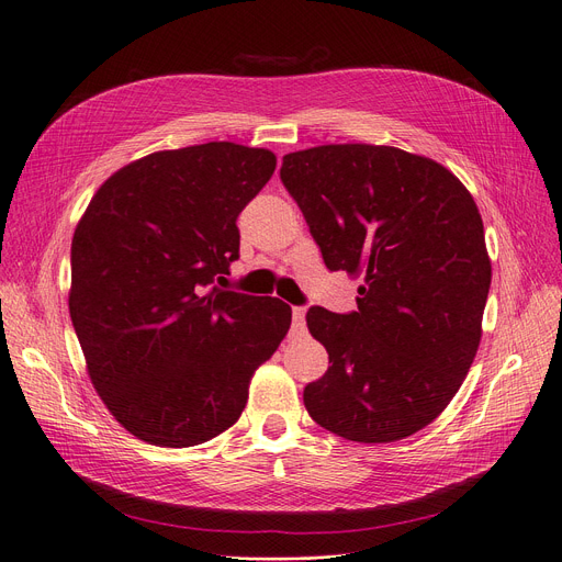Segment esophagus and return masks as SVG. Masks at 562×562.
I'll return each instance as SVG.
<instances>
[{"label":"esophagus","instance_id":"1","mask_svg":"<svg viewBox=\"0 0 562 562\" xmlns=\"http://www.w3.org/2000/svg\"><path fill=\"white\" fill-rule=\"evenodd\" d=\"M291 319H294V330H303L305 328V307L291 310Z\"/></svg>","mask_w":562,"mask_h":562}]
</instances>
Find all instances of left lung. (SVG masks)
I'll return each instance as SVG.
<instances>
[{
	"label": "left lung",
	"instance_id": "8db88e82",
	"mask_svg": "<svg viewBox=\"0 0 562 562\" xmlns=\"http://www.w3.org/2000/svg\"><path fill=\"white\" fill-rule=\"evenodd\" d=\"M330 271L362 278L358 312L310 307L328 372L305 385L310 418L358 443H393L441 416L467 379L492 284L480 211L450 169L379 144L282 158Z\"/></svg>",
	"mask_w": 562,
	"mask_h": 562
}]
</instances>
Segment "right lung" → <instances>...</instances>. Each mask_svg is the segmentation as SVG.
Here are the masks:
<instances>
[{
	"mask_svg": "<svg viewBox=\"0 0 562 562\" xmlns=\"http://www.w3.org/2000/svg\"><path fill=\"white\" fill-rule=\"evenodd\" d=\"M276 162L234 142L156 151L114 172L80 217L72 328L95 393L139 441L190 448L229 429L291 326L280 299L215 286Z\"/></svg>",
	"mask_w": 562,
	"mask_h": 562,
	"instance_id": "1",
	"label": "right lung"
}]
</instances>
